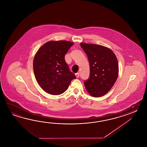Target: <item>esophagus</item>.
<instances>
[{
    "label": "esophagus",
    "instance_id": "esophagus-1",
    "mask_svg": "<svg viewBox=\"0 0 147 147\" xmlns=\"http://www.w3.org/2000/svg\"><path fill=\"white\" fill-rule=\"evenodd\" d=\"M75 76H76V77H77V78H79V73H76V74H75Z\"/></svg>",
    "mask_w": 147,
    "mask_h": 147
}]
</instances>
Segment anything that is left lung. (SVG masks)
<instances>
[{
	"mask_svg": "<svg viewBox=\"0 0 147 147\" xmlns=\"http://www.w3.org/2000/svg\"><path fill=\"white\" fill-rule=\"evenodd\" d=\"M87 55L90 76L84 81L91 96L101 97L113 87L118 76V63L116 55L109 48L99 45L80 43Z\"/></svg>",
	"mask_w": 147,
	"mask_h": 147,
	"instance_id": "8db88e82",
	"label": "left lung"
}]
</instances>
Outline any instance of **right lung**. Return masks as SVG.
<instances>
[{"instance_id": "1", "label": "right lung", "mask_w": 147, "mask_h": 147, "mask_svg": "<svg viewBox=\"0 0 147 147\" xmlns=\"http://www.w3.org/2000/svg\"><path fill=\"white\" fill-rule=\"evenodd\" d=\"M73 45L67 41H50L42 45L36 54L33 63L34 76L39 85L47 93L63 94L76 78L65 59Z\"/></svg>"}]
</instances>
